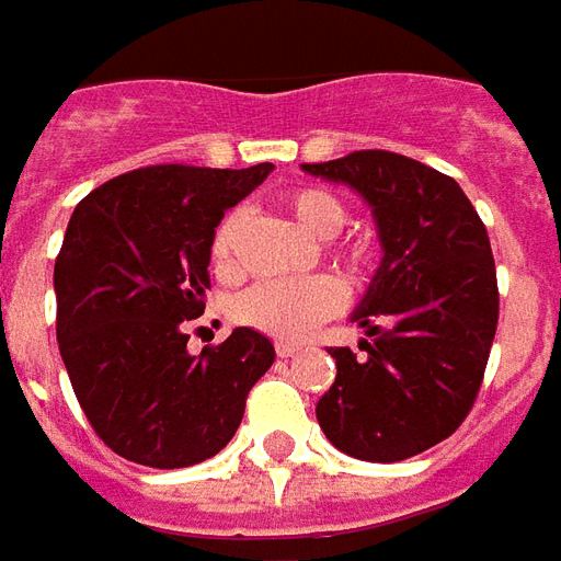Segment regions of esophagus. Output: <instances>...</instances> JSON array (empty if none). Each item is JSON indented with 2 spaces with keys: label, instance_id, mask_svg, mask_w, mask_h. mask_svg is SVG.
I'll return each mask as SVG.
<instances>
[{
  "label": "esophagus",
  "instance_id": "esophagus-1",
  "mask_svg": "<svg viewBox=\"0 0 561 561\" xmlns=\"http://www.w3.org/2000/svg\"><path fill=\"white\" fill-rule=\"evenodd\" d=\"M274 353H277L280 359H287V356H296V353H299V344H296V341H274Z\"/></svg>",
  "mask_w": 561,
  "mask_h": 561
}]
</instances>
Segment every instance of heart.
<instances>
[{"label": "heart", "instance_id": "b5f03b06", "mask_svg": "<svg viewBox=\"0 0 561 561\" xmlns=\"http://www.w3.org/2000/svg\"><path fill=\"white\" fill-rule=\"evenodd\" d=\"M284 202L293 210V217L299 220L301 229L311 232L313 238L337 236L347 220L344 202L320 186H296L284 196ZM244 220H248V208L236 205L220 217V224L214 226L210 262L220 272L236 268V248ZM337 256L347 262V268L359 274L371 272V265H375V250L363 241L341 248ZM341 308H344V287L332 274H311V277L260 280L244 293H238L229 311L238 325H248L253 332L280 337V341H293V337L308 335L317 323L335 317Z\"/></svg>", "mask_w": 561, "mask_h": 561}]
</instances>
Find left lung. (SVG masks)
I'll return each instance as SVG.
<instances>
[{"label": "left lung", "mask_w": 561, "mask_h": 561, "mask_svg": "<svg viewBox=\"0 0 561 561\" xmlns=\"http://www.w3.org/2000/svg\"><path fill=\"white\" fill-rule=\"evenodd\" d=\"M301 169L353 186L383 244L353 313L371 341L359 344V359L351 347L329 351L337 375L317 401V420L337 450L401 462L450 438L478 399L499 325L486 226L453 178L392 150H353Z\"/></svg>", "instance_id": "1"}]
</instances>
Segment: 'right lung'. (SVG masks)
Returning <instances> with one entry per match:
<instances>
[{"label": "right lung", "mask_w": 561, "mask_h": 561, "mask_svg": "<svg viewBox=\"0 0 561 561\" xmlns=\"http://www.w3.org/2000/svg\"><path fill=\"white\" fill-rule=\"evenodd\" d=\"M272 169L145 165L71 214L54 265L59 356L93 432L129 462L210 459L272 368V341L248 325L186 351L190 320L205 313L214 226Z\"/></svg>", "instance_id": "right-lung-1"}]
</instances>
